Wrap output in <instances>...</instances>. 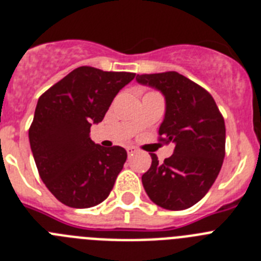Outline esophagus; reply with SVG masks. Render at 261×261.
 I'll use <instances>...</instances> for the list:
<instances>
[{"label":"esophagus","mask_w":261,"mask_h":261,"mask_svg":"<svg viewBox=\"0 0 261 261\" xmlns=\"http://www.w3.org/2000/svg\"><path fill=\"white\" fill-rule=\"evenodd\" d=\"M136 151H137V149H136V147H133V146L126 147V153H128V155H133Z\"/></svg>","instance_id":"obj_1"}]
</instances>
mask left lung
<instances>
[{
	"label": "left lung",
	"mask_w": 261,
	"mask_h": 261,
	"mask_svg": "<svg viewBox=\"0 0 261 261\" xmlns=\"http://www.w3.org/2000/svg\"><path fill=\"white\" fill-rule=\"evenodd\" d=\"M138 84L159 90L166 99V114L159 126V141L175 145L174 154L151 166L142 184L154 204L168 211L191 208L216 181L225 158V120L213 96L177 71L137 74Z\"/></svg>",
	"instance_id": "obj_1"
}]
</instances>
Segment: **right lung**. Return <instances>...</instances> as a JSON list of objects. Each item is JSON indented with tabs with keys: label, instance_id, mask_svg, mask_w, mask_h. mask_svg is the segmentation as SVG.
I'll use <instances>...</instances> for the list:
<instances>
[{
	"label": "right lung",
	"instance_id": "right-lung-1",
	"mask_svg": "<svg viewBox=\"0 0 261 261\" xmlns=\"http://www.w3.org/2000/svg\"><path fill=\"white\" fill-rule=\"evenodd\" d=\"M135 75L80 66L39 98L30 145L41 180L62 204L91 208L114 188L126 150L94 144L90 128L102 121L116 94Z\"/></svg>",
	"mask_w": 261,
	"mask_h": 261
}]
</instances>
